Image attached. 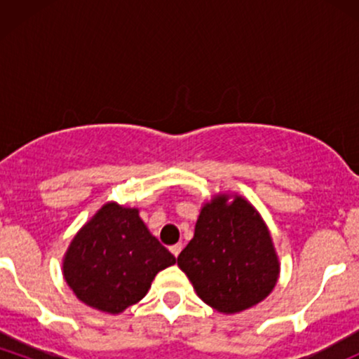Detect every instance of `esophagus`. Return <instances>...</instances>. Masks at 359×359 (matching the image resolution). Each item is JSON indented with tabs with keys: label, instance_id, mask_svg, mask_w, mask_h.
<instances>
[{
	"label": "esophagus",
	"instance_id": "34e87169",
	"mask_svg": "<svg viewBox=\"0 0 359 359\" xmlns=\"http://www.w3.org/2000/svg\"><path fill=\"white\" fill-rule=\"evenodd\" d=\"M182 243H177V245H174V246H170V251H172V255H174V257L177 258L180 255V251H182Z\"/></svg>",
	"mask_w": 359,
	"mask_h": 359
}]
</instances>
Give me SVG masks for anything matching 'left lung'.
Returning a JSON list of instances; mask_svg holds the SVG:
<instances>
[{
  "instance_id": "obj_1",
  "label": "left lung",
  "mask_w": 359,
  "mask_h": 359,
  "mask_svg": "<svg viewBox=\"0 0 359 359\" xmlns=\"http://www.w3.org/2000/svg\"><path fill=\"white\" fill-rule=\"evenodd\" d=\"M199 299L221 314H238L271 294L280 259L266 222L240 194L203 204L194 238L177 257Z\"/></svg>"
}]
</instances>
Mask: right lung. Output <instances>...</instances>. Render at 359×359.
<instances>
[{
	"label": "right lung",
	"instance_id": "add662e5",
	"mask_svg": "<svg viewBox=\"0 0 359 359\" xmlns=\"http://www.w3.org/2000/svg\"><path fill=\"white\" fill-rule=\"evenodd\" d=\"M175 257L160 245L138 208L106 203L76 233L62 259V275L86 306L121 314L150 290Z\"/></svg>",
	"mask_w": 359,
	"mask_h": 359
}]
</instances>
